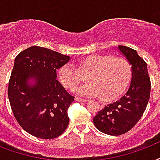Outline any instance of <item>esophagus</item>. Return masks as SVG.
I'll use <instances>...</instances> for the list:
<instances>
[{"mask_svg":"<svg viewBox=\"0 0 160 160\" xmlns=\"http://www.w3.org/2000/svg\"><path fill=\"white\" fill-rule=\"evenodd\" d=\"M75 100L78 101V102H86V101H87L86 99H82V98L80 97H75Z\"/></svg>","mask_w":160,"mask_h":160,"instance_id":"34e87169","label":"esophagus"}]
</instances>
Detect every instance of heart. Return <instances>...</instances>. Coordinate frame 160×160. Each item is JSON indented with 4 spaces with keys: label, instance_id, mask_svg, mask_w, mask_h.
Returning <instances> with one entry per match:
<instances>
[{
    "label": "heart",
    "instance_id": "b5f03b06",
    "mask_svg": "<svg viewBox=\"0 0 160 160\" xmlns=\"http://www.w3.org/2000/svg\"><path fill=\"white\" fill-rule=\"evenodd\" d=\"M89 83L81 85L76 93L84 96H101L106 101L119 97L131 79V65L125 58L112 55H93L81 60L79 68L65 64L59 70L60 83L66 89L75 90L87 75Z\"/></svg>",
    "mask_w": 160,
    "mask_h": 160
}]
</instances>
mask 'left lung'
<instances>
[{
    "mask_svg": "<svg viewBox=\"0 0 160 160\" xmlns=\"http://www.w3.org/2000/svg\"><path fill=\"white\" fill-rule=\"evenodd\" d=\"M118 48L132 65L130 85L119 100L105 105L94 118V124L100 131L115 136L127 133L140 119L151 90L146 62L134 49L124 46Z\"/></svg>",
    "mask_w": 160,
    "mask_h": 160,
    "instance_id": "1",
    "label": "left lung"
}]
</instances>
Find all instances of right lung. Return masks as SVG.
<instances>
[{
  "instance_id": "1",
  "label": "right lung",
  "mask_w": 160,
  "mask_h": 160,
  "mask_svg": "<svg viewBox=\"0 0 160 160\" xmlns=\"http://www.w3.org/2000/svg\"><path fill=\"white\" fill-rule=\"evenodd\" d=\"M70 59L41 46L29 47L15 59L9 80V101L18 124L33 136L55 139L67 128L68 108L75 97L56 80V70ZM31 79L34 84L28 83Z\"/></svg>"
}]
</instances>
